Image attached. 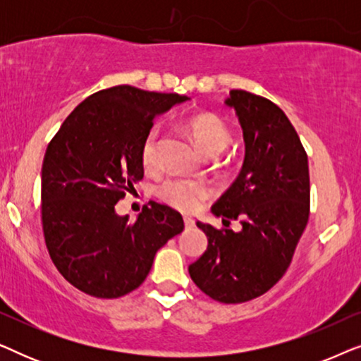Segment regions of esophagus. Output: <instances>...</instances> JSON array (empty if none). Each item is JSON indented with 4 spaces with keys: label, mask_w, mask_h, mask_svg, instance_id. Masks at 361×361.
Masks as SVG:
<instances>
[{
    "label": "esophagus",
    "mask_w": 361,
    "mask_h": 361,
    "mask_svg": "<svg viewBox=\"0 0 361 361\" xmlns=\"http://www.w3.org/2000/svg\"><path fill=\"white\" fill-rule=\"evenodd\" d=\"M184 225H185V228H194L195 220L190 219V216H184Z\"/></svg>",
    "instance_id": "34e87169"
}]
</instances>
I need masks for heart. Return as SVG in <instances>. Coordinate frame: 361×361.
Instances as JSON below:
<instances>
[{"label": "heart", "instance_id": "1", "mask_svg": "<svg viewBox=\"0 0 361 361\" xmlns=\"http://www.w3.org/2000/svg\"><path fill=\"white\" fill-rule=\"evenodd\" d=\"M187 131L195 142V147L205 157H215L224 152L231 142L228 126L212 113H200L187 121ZM157 147H159V128L152 126L146 133L141 146V161L146 169L157 164ZM210 187L202 180L169 179L159 187V197L166 204L180 212H195L202 202L209 199Z\"/></svg>", "mask_w": 361, "mask_h": 361}]
</instances>
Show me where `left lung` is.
Listing matches in <instances>:
<instances>
[{
    "mask_svg": "<svg viewBox=\"0 0 361 361\" xmlns=\"http://www.w3.org/2000/svg\"><path fill=\"white\" fill-rule=\"evenodd\" d=\"M225 105L238 116L245 159L212 214L224 224L240 219L241 230L197 221L209 246L189 274L212 299L238 304L268 293L289 268L309 220V162L294 126L273 102L231 90Z\"/></svg>",
    "mask_w": 361,
    "mask_h": 361,
    "instance_id": "left-lung-1",
    "label": "left lung"
}]
</instances>
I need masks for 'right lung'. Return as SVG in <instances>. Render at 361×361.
<instances>
[{"label":"right lung","mask_w":361,"mask_h":361,"mask_svg":"<svg viewBox=\"0 0 361 361\" xmlns=\"http://www.w3.org/2000/svg\"><path fill=\"white\" fill-rule=\"evenodd\" d=\"M190 100L118 85L85 98L47 146L41 214L49 255L63 278L100 299L140 288L156 251L184 230L179 212L149 202L135 221L116 202L145 174L141 146L152 120Z\"/></svg>","instance_id":"obj_1"}]
</instances>
